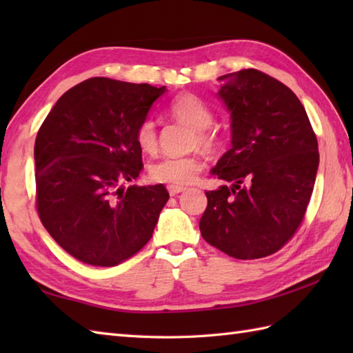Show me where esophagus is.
Instances as JSON below:
<instances>
[{
  "label": "esophagus",
  "mask_w": 353,
  "mask_h": 353,
  "mask_svg": "<svg viewBox=\"0 0 353 353\" xmlns=\"http://www.w3.org/2000/svg\"><path fill=\"white\" fill-rule=\"evenodd\" d=\"M167 190L170 192V196H176V194L182 192L185 188H183V186H177V185H168Z\"/></svg>",
  "instance_id": "1"
}]
</instances>
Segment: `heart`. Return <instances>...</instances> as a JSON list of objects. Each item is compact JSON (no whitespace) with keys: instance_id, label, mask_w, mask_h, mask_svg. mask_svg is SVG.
I'll return each mask as SVG.
<instances>
[{"instance_id":"1","label":"heart","mask_w":353,"mask_h":353,"mask_svg":"<svg viewBox=\"0 0 353 353\" xmlns=\"http://www.w3.org/2000/svg\"><path fill=\"white\" fill-rule=\"evenodd\" d=\"M171 115L196 130V142L205 148L215 144V133L209 130L214 123V112L209 104L197 95L183 94L170 103ZM134 139L142 152L153 153L157 148V130L152 118H145L134 130ZM203 168L197 156H165L153 162L148 176L153 182L168 185H185L192 182Z\"/></svg>"}]
</instances>
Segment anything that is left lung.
I'll return each mask as SVG.
<instances>
[{"instance_id":"left-lung-1","label":"left lung","mask_w":353,"mask_h":353,"mask_svg":"<svg viewBox=\"0 0 353 353\" xmlns=\"http://www.w3.org/2000/svg\"><path fill=\"white\" fill-rule=\"evenodd\" d=\"M232 118V148L212 174L200 219L205 241L236 259L281 250L305 219L319 168V142L296 94L258 70L219 77Z\"/></svg>"}]
</instances>
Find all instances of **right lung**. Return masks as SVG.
<instances>
[{"instance_id": "1", "label": "right lung", "mask_w": 353, "mask_h": 353, "mask_svg": "<svg viewBox=\"0 0 353 353\" xmlns=\"http://www.w3.org/2000/svg\"><path fill=\"white\" fill-rule=\"evenodd\" d=\"M163 92L165 86L88 79L57 100L36 134L37 215L85 264H121L153 235L167 188L119 183L139 176L134 130Z\"/></svg>"}]
</instances>
